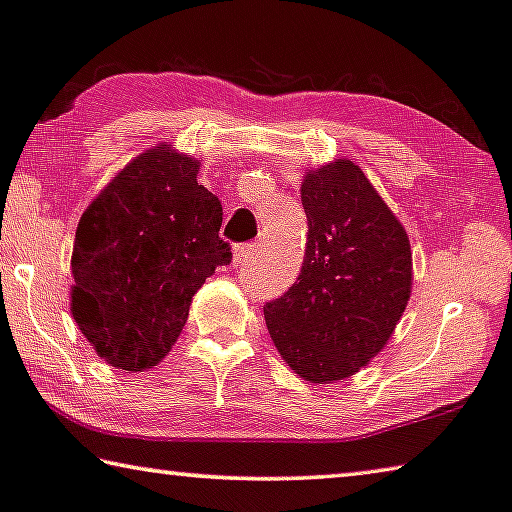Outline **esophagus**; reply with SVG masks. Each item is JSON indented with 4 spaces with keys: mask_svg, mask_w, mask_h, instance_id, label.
Instances as JSON below:
<instances>
[{
    "mask_svg": "<svg viewBox=\"0 0 512 512\" xmlns=\"http://www.w3.org/2000/svg\"><path fill=\"white\" fill-rule=\"evenodd\" d=\"M257 257V246H250V243H243V246H234L232 264L234 266H246Z\"/></svg>",
    "mask_w": 512,
    "mask_h": 512,
    "instance_id": "obj_1",
    "label": "esophagus"
}]
</instances>
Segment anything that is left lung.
Returning a JSON list of instances; mask_svg holds the SVG:
<instances>
[{"mask_svg": "<svg viewBox=\"0 0 512 512\" xmlns=\"http://www.w3.org/2000/svg\"><path fill=\"white\" fill-rule=\"evenodd\" d=\"M308 246L299 278L264 305L273 345L310 384L356 375L386 347L411 296L409 236L347 158L301 183Z\"/></svg>", "mask_w": 512, "mask_h": 512, "instance_id": "left-lung-1", "label": "left lung"}]
</instances>
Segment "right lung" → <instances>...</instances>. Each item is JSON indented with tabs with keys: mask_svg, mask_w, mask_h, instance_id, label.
Segmentation results:
<instances>
[{
	"mask_svg": "<svg viewBox=\"0 0 512 512\" xmlns=\"http://www.w3.org/2000/svg\"><path fill=\"white\" fill-rule=\"evenodd\" d=\"M200 160L172 144L142 151L82 213L71 315L112 368L144 372L170 354L190 303L218 266L223 207L197 183Z\"/></svg>",
	"mask_w": 512,
	"mask_h": 512,
	"instance_id": "add662e5",
	"label": "right lung"
}]
</instances>
